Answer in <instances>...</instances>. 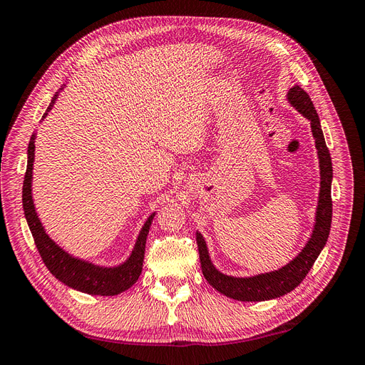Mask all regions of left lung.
Wrapping results in <instances>:
<instances>
[{
    "label": "left lung",
    "instance_id": "8db88e82",
    "mask_svg": "<svg viewBox=\"0 0 365 365\" xmlns=\"http://www.w3.org/2000/svg\"><path fill=\"white\" fill-rule=\"evenodd\" d=\"M286 97L298 113L311 121V130L315 138V148L319 161V176H322L319 196L314 230L307 244L289 263H286L284 267L279 269L251 275V277H233V275H227L216 269L212 259H210L204 236L200 231H196L197 250H200L201 268L205 280L220 294L239 302L272 300V298H279L295 289L303 282L307 272L311 271L319 252L324 248L330 233V224H332V196H330L334 178L332 158H330L329 149L326 146L319 117L311 97L298 85L292 86Z\"/></svg>",
    "mask_w": 365,
    "mask_h": 365
}]
</instances>
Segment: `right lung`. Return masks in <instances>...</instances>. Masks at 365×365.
<instances>
[{
  "label": "right lung",
  "instance_id": "obj_1",
  "mask_svg": "<svg viewBox=\"0 0 365 365\" xmlns=\"http://www.w3.org/2000/svg\"><path fill=\"white\" fill-rule=\"evenodd\" d=\"M63 86L61 90H63ZM61 90L53 96L51 103L47 108L46 114L42 115V118L47 117L54 102H56ZM35 140H36V134L33 132L29 148H27V170L24 176V184H23V207H24V215L27 219L29 228L31 231V236L35 239L36 248L41 254L43 263H46V267L54 277L76 291H81L90 295H117V294L125 292L138 280L141 274L143 259H145L146 239H148V233L150 230L155 213H152L146 219L145 225L141 227L135 240V245L132 248L129 257L123 263L117 264V267H101V264H96L88 260L71 256L68 251L61 248L56 242L47 235L46 228H43L42 222L38 217L35 204H33L31 180H33V163H35Z\"/></svg>",
  "mask_w": 365,
  "mask_h": 365
}]
</instances>
